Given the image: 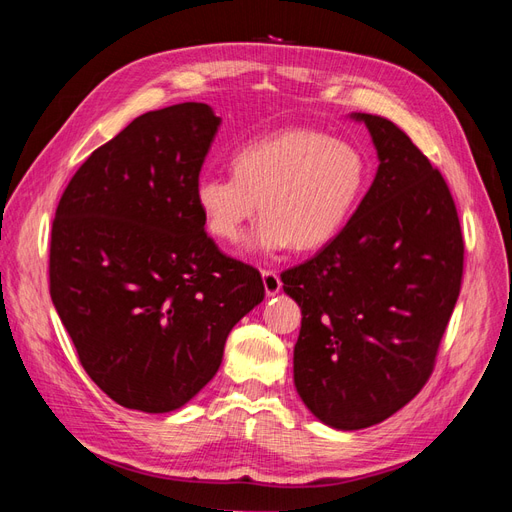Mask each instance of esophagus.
<instances>
[{
    "label": "esophagus",
    "instance_id": "1",
    "mask_svg": "<svg viewBox=\"0 0 512 512\" xmlns=\"http://www.w3.org/2000/svg\"><path fill=\"white\" fill-rule=\"evenodd\" d=\"M262 284H265L267 297H273V294L282 290L280 275H277V271H273V269H262Z\"/></svg>",
    "mask_w": 512,
    "mask_h": 512
}]
</instances>
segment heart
Instances as JSON below:
<instances>
[{
  "mask_svg": "<svg viewBox=\"0 0 512 512\" xmlns=\"http://www.w3.org/2000/svg\"><path fill=\"white\" fill-rule=\"evenodd\" d=\"M365 188L367 160L359 147L314 128H288L237 149L232 175H203L194 196L215 239L237 243L260 200L254 245L309 252L344 230Z\"/></svg>",
  "mask_w": 512,
  "mask_h": 512,
  "instance_id": "b5f03b06",
  "label": "heart"
}]
</instances>
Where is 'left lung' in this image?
I'll return each instance as SVG.
<instances>
[{"label": "left lung", "instance_id": "left-lung-1", "mask_svg": "<svg viewBox=\"0 0 512 512\" xmlns=\"http://www.w3.org/2000/svg\"><path fill=\"white\" fill-rule=\"evenodd\" d=\"M380 166L350 222L282 273L301 307L294 384L335 429L382 423L421 393L463 280V235L438 168L391 119L359 113Z\"/></svg>", "mask_w": 512, "mask_h": 512}]
</instances>
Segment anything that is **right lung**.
Here are the masks:
<instances>
[{
  "label": "right lung",
  "mask_w": 512,
  "mask_h": 512,
  "mask_svg": "<svg viewBox=\"0 0 512 512\" xmlns=\"http://www.w3.org/2000/svg\"><path fill=\"white\" fill-rule=\"evenodd\" d=\"M220 117L183 102L136 117L76 170L51 228L49 288L87 376L119 406L177 410L265 299L258 269L205 232L194 188Z\"/></svg>",
  "instance_id": "1"
}]
</instances>
